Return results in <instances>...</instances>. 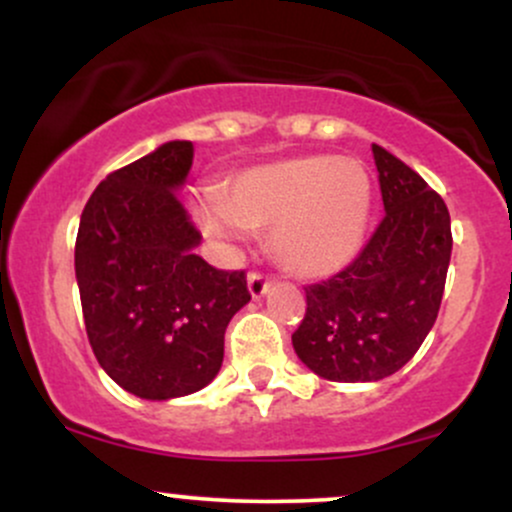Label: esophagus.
Masks as SVG:
<instances>
[{"label":"esophagus","instance_id":"obj_1","mask_svg":"<svg viewBox=\"0 0 512 512\" xmlns=\"http://www.w3.org/2000/svg\"><path fill=\"white\" fill-rule=\"evenodd\" d=\"M269 286H272V279H269V276H264L262 272H250L248 274V289L252 293V298L264 296Z\"/></svg>","mask_w":512,"mask_h":512}]
</instances>
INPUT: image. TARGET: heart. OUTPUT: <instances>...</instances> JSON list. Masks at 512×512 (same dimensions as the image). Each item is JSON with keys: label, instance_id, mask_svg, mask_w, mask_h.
<instances>
[{"label": "heart", "instance_id": "1", "mask_svg": "<svg viewBox=\"0 0 512 512\" xmlns=\"http://www.w3.org/2000/svg\"><path fill=\"white\" fill-rule=\"evenodd\" d=\"M370 214V180L356 161L301 156L238 175L219 204L199 216L214 233L269 228L274 255L291 272L325 276L361 245Z\"/></svg>", "mask_w": 512, "mask_h": 512}]
</instances>
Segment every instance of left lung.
I'll list each match as a JSON object with an SVG mask.
<instances>
[{"mask_svg": "<svg viewBox=\"0 0 512 512\" xmlns=\"http://www.w3.org/2000/svg\"><path fill=\"white\" fill-rule=\"evenodd\" d=\"M385 216L342 272L305 286V315L291 342L301 361L334 383L397 373L436 322L452 231L443 197L416 170L373 144Z\"/></svg>", "mask_w": 512, "mask_h": 512, "instance_id": "1", "label": "left lung"}]
</instances>
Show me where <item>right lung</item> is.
<instances>
[{
    "label": "right lung",
    "mask_w": 512,
    "mask_h": 512,
    "mask_svg": "<svg viewBox=\"0 0 512 512\" xmlns=\"http://www.w3.org/2000/svg\"><path fill=\"white\" fill-rule=\"evenodd\" d=\"M192 154V142H168L113 170L76 233L93 354L117 385L158 402L216 378L228 322L250 301L245 269L226 272L195 255L202 233L175 195Z\"/></svg>",
    "instance_id": "right-lung-1"
}]
</instances>
